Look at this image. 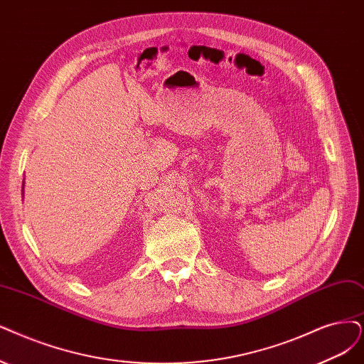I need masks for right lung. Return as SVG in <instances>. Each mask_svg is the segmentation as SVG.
Listing matches in <instances>:
<instances>
[{
  "instance_id": "1",
  "label": "right lung",
  "mask_w": 364,
  "mask_h": 364,
  "mask_svg": "<svg viewBox=\"0 0 364 364\" xmlns=\"http://www.w3.org/2000/svg\"><path fill=\"white\" fill-rule=\"evenodd\" d=\"M22 192H23V187H22Z\"/></svg>"
}]
</instances>
